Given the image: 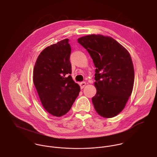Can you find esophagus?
<instances>
[{
  "label": "esophagus",
  "instance_id": "obj_1",
  "mask_svg": "<svg viewBox=\"0 0 157 157\" xmlns=\"http://www.w3.org/2000/svg\"><path fill=\"white\" fill-rule=\"evenodd\" d=\"M86 82H80L79 83V86H80V87H81V89H82V88H84V87L86 86Z\"/></svg>",
  "mask_w": 157,
  "mask_h": 157
}]
</instances>
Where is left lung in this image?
I'll return each instance as SVG.
<instances>
[{
	"instance_id": "left-lung-1",
	"label": "left lung",
	"mask_w": 157,
	"mask_h": 157,
	"mask_svg": "<svg viewBox=\"0 0 157 157\" xmlns=\"http://www.w3.org/2000/svg\"><path fill=\"white\" fill-rule=\"evenodd\" d=\"M93 59L96 94L92 98L97 113L105 118L116 116L124 109L134 82V69L128 52L116 40L102 35L78 39Z\"/></svg>"
}]
</instances>
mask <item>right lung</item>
Segmentation results:
<instances>
[{
    "mask_svg": "<svg viewBox=\"0 0 157 157\" xmlns=\"http://www.w3.org/2000/svg\"><path fill=\"white\" fill-rule=\"evenodd\" d=\"M64 39L44 48L33 70V83L41 102L48 113L61 117L71 108L80 87L73 80L70 61L71 48Z\"/></svg>",
    "mask_w": 157,
    "mask_h": 157,
    "instance_id": "right-lung-1",
    "label": "right lung"
}]
</instances>
